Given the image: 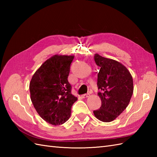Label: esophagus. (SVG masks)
I'll list each match as a JSON object with an SVG mask.
<instances>
[{"label":"esophagus","instance_id":"obj_1","mask_svg":"<svg viewBox=\"0 0 157 157\" xmlns=\"http://www.w3.org/2000/svg\"><path fill=\"white\" fill-rule=\"evenodd\" d=\"M89 96H90V94H83V95H82V98H88V97H89Z\"/></svg>","mask_w":157,"mask_h":157}]
</instances>
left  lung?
I'll return each mask as SVG.
<instances>
[{"instance_id": "obj_1", "label": "left lung", "mask_w": 157, "mask_h": 157, "mask_svg": "<svg viewBox=\"0 0 157 157\" xmlns=\"http://www.w3.org/2000/svg\"><path fill=\"white\" fill-rule=\"evenodd\" d=\"M100 67L98 73V95L102 104L94 115L103 122L115 120L128 106L134 92L133 78L128 69L115 60L94 55Z\"/></svg>"}]
</instances>
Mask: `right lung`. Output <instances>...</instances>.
<instances>
[{"label":"right lung","mask_w":157,"mask_h":157,"mask_svg":"<svg viewBox=\"0 0 157 157\" xmlns=\"http://www.w3.org/2000/svg\"><path fill=\"white\" fill-rule=\"evenodd\" d=\"M73 55H55L47 59L33 75L29 83L30 98L36 111L53 125L63 124L71 116L78 98L68 82Z\"/></svg>","instance_id":"obj_1"}]
</instances>
